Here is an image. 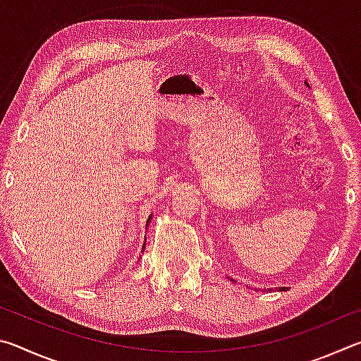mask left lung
I'll list each match as a JSON object with an SVG mask.
<instances>
[{
	"label": "left lung",
	"mask_w": 361,
	"mask_h": 361,
	"mask_svg": "<svg viewBox=\"0 0 361 361\" xmlns=\"http://www.w3.org/2000/svg\"><path fill=\"white\" fill-rule=\"evenodd\" d=\"M305 85H309L307 82H305ZM288 288H286V286H282V288H279V291H286Z\"/></svg>",
	"instance_id": "obj_1"
}]
</instances>
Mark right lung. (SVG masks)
<instances>
[{"instance_id": "1", "label": "right lung", "mask_w": 361, "mask_h": 361, "mask_svg": "<svg viewBox=\"0 0 361 361\" xmlns=\"http://www.w3.org/2000/svg\"><path fill=\"white\" fill-rule=\"evenodd\" d=\"M149 221H151V216L148 218V223H149ZM143 248H145V243H143Z\"/></svg>"}]
</instances>
